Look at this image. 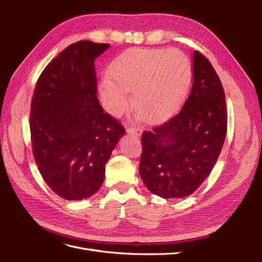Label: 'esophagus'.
Masks as SVG:
<instances>
[{"label": "esophagus", "mask_w": 262, "mask_h": 262, "mask_svg": "<svg viewBox=\"0 0 262 262\" xmlns=\"http://www.w3.org/2000/svg\"><path fill=\"white\" fill-rule=\"evenodd\" d=\"M126 131H128L129 134H132V136H136V137L141 136V132H142L141 128H136V126H130Z\"/></svg>", "instance_id": "1"}]
</instances>
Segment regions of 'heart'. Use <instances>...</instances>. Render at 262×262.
Returning <instances> with one entry per match:
<instances>
[{"instance_id": "1", "label": "heart", "mask_w": 262, "mask_h": 262, "mask_svg": "<svg viewBox=\"0 0 262 262\" xmlns=\"http://www.w3.org/2000/svg\"><path fill=\"white\" fill-rule=\"evenodd\" d=\"M191 64L178 49L137 48L118 57L105 78L101 96L108 112L119 116L133 105L144 121L160 122L176 112L191 82Z\"/></svg>"}]
</instances>
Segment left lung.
Returning <instances> with one entry per match:
<instances>
[{
	"label": "left lung",
	"mask_w": 262,
	"mask_h": 262,
	"mask_svg": "<svg viewBox=\"0 0 262 262\" xmlns=\"http://www.w3.org/2000/svg\"><path fill=\"white\" fill-rule=\"evenodd\" d=\"M193 80L180 112L142 134L140 176L150 192L165 199L192 194L207 179L227 130L225 93L215 70L193 52Z\"/></svg>",
	"instance_id": "8db88e82"
}]
</instances>
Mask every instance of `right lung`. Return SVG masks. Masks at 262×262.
Masks as SVG:
<instances>
[{
  "label": "right lung",
  "mask_w": 262,
  "mask_h": 262,
  "mask_svg": "<svg viewBox=\"0 0 262 262\" xmlns=\"http://www.w3.org/2000/svg\"><path fill=\"white\" fill-rule=\"evenodd\" d=\"M108 43L81 40L61 51L39 76L29 117L35 162L46 184L66 200L96 193L125 130L97 98L95 59Z\"/></svg>",
  "instance_id": "add662e5"
}]
</instances>
